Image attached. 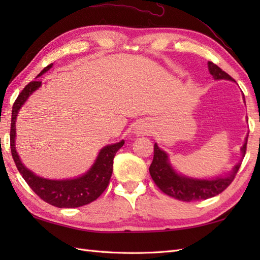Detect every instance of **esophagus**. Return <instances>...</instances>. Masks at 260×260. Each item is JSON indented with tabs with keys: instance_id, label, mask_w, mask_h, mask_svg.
Segmentation results:
<instances>
[{
	"instance_id": "34e87169",
	"label": "esophagus",
	"mask_w": 260,
	"mask_h": 260,
	"mask_svg": "<svg viewBox=\"0 0 260 260\" xmlns=\"http://www.w3.org/2000/svg\"><path fill=\"white\" fill-rule=\"evenodd\" d=\"M148 132H150V128H148V126H145V125H143V124L137 125L135 127V133L136 134H146V133H148Z\"/></svg>"
}]
</instances>
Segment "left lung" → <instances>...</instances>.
<instances>
[{"label": "left lung", "instance_id": "obj_1", "mask_svg": "<svg viewBox=\"0 0 260 260\" xmlns=\"http://www.w3.org/2000/svg\"><path fill=\"white\" fill-rule=\"evenodd\" d=\"M208 67L210 74L213 76L215 80H234L233 77L224 73L215 63L209 61ZM247 140L248 137H246L245 144L241 147L242 156L246 154ZM240 165V163L237 164L233 169V172L224 178L212 180L187 178L185 175H181L175 172L173 168L171 167L168 154L162 151L155 143L154 144V157L150 167V174L158 189L165 194L181 201L190 202L196 200H206V199L218 196L219 193L224 191L234 181Z\"/></svg>", "mask_w": 260, "mask_h": 260}]
</instances>
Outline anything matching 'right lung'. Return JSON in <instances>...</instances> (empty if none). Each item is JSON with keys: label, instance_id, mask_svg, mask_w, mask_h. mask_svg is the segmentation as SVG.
Instances as JSON below:
<instances>
[{"label": "right lung", "instance_id": "right-lung-1", "mask_svg": "<svg viewBox=\"0 0 260 260\" xmlns=\"http://www.w3.org/2000/svg\"><path fill=\"white\" fill-rule=\"evenodd\" d=\"M51 67L52 63L47 66L38 77L45 74ZM41 84L42 82L39 80L29 82L13 104L10 129V144L12 157L22 178L25 180L33 192L38 197H40L43 201L57 208H78L85 206V204L95 201L106 190L113 173L114 156L116 152L124 145V141L102 148L90 170L79 178L70 180H48L37 176L22 164L18 152L15 150V119L22 105L41 86Z\"/></svg>", "mask_w": 260, "mask_h": 260}]
</instances>
